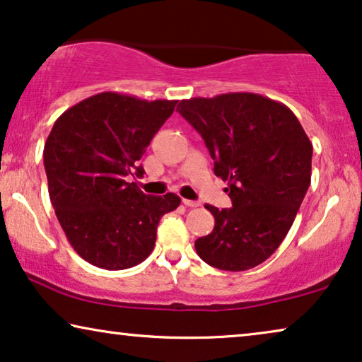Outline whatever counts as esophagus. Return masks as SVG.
Returning a JSON list of instances; mask_svg holds the SVG:
<instances>
[{
  "label": "esophagus",
  "instance_id": "esophagus-1",
  "mask_svg": "<svg viewBox=\"0 0 362 362\" xmlns=\"http://www.w3.org/2000/svg\"><path fill=\"white\" fill-rule=\"evenodd\" d=\"M182 204L187 207H199L201 202L199 201H191V199H182Z\"/></svg>",
  "mask_w": 362,
  "mask_h": 362
}]
</instances>
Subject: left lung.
I'll use <instances>...</instances> for the list:
<instances>
[{
    "label": "left lung",
    "mask_w": 362,
    "mask_h": 362,
    "mask_svg": "<svg viewBox=\"0 0 362 362\" xmlns=\"http://www.w3.org/2000/svg\"><path fill=\"white\" fill-rule=\"evenodd\" d=\"M204 140L227 181L229 209L206 204L216 224L196 252L219 270L254 269L279 249L311 181V146L298 118L259 93L181 100L176 108Z\"/></svg>",
    "instance_id": "left-lung-1"
}]
</instances>
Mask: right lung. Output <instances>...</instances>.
<instances>
[{
  "mask_svg": "<svg viewBox=\"0 0 362 362\" xmlns=\"http://www.w3.org/2000/svg\"><path fill=\"white\" fill-rule=\"evenodd\" d=\"M176 100H141L103 92L78 102L54 123L44 146L49 197L67 240L88 264L135 267L151 254L156 229L180 196L145 194L141 156Z\"/></svg>",
  "mask_w": 362,
  "mask_h": 362,
  "instance_id": "obj_1",
  "label": "right lung"
}]
</instances>
